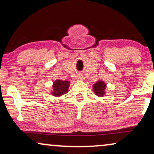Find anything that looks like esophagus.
Returning <instances> with one entry per match:
<instances>
[{
    "instance_id": "esophagus-1",
    "label": "esophagus",
    "mask_w": 154,
    "mask_h": 154,
    "mask_svg": "<svg viewBox=\"0 0 154 154\" xmlns=\"http://www.w3.org/2000/svg\"><path fill=\"white\" fill-rule=\"evenodd\" d=\"M76 79H77V80H79V81H83L84 77L83 76V75L78 74L77 76H76Z\"/></svg>"
}]
</instances>
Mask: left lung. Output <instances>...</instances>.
I'll return each mask as SVG.
<instances>
[{"instance_id": "obj_1", "label": "left lung", "mask_w": 154, "mask_h": 154, "mask_svg": "<svg viewBox=\"0 0 154 154\" xmlns=\"http://www.w3.org/2000/svg\"><path fill=\"white\" fill-rule=\"evenodd\" d=\"M94 93L97 97H102L105 95V90L106 88V84L102 80L97 81L92 86Z\"/></svg>"}]
</instances>
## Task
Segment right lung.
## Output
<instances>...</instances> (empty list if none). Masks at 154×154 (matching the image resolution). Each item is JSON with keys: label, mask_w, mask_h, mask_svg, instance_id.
<instances>
[{"label": "right lung", "mask_w": 154, "mask_h": 154, "mask_svg": "<svg viewBox=\"0 0 154 154\" xmlns=\"http://www.w3.org/2000/svg\"><path fill=\"white\" fill-rule=\"evenodd\" d=\"M70 82L68 81H62V80H56L52 84V96L61 97L63 94L68 92Z\"/></svg>", "instance_id": "obj_1"}]
</instances>
